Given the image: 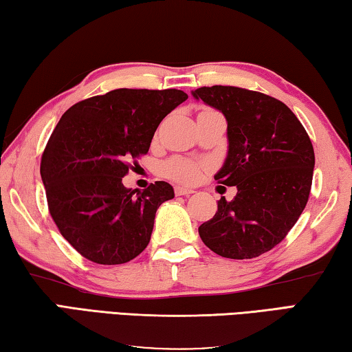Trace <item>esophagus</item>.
Here are the masks:
<instances>
[{
    "label": "esophagus",
    "instance_id": "1",
    "mask_svg": "<svg viewBox=\"0 0 352 352\" xmlns=\"http://www.w3.org/2000/svg\"><path fill=\"white\" fill-rule=\"evenodd\" d=\"M175 193H176V196H190L192 193H195L193 190H190V188H184V187H175Z\"/></svg>",
    "mask_w": 352,
    "mask_h": 352
}]
</instances>
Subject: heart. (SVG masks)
I'll return each mask as SVG.
<instances>
[{
  "label": "heart",
  "mask_w": 352,
  "mask_h": 352,
  "mask_svg": "<svg viewBox=\"0 0 352 352\" xmlns=\"http://www.w3.org/2000/svg\"><path fill=\"white\" fill-rule=\"evenodd\" d=\"M202 165L193 160L182 159V157H173L168 162L164 164V175L168 176L170 179H175L182 184H192L199 177Z\"/></svg>",
  "instance_id": "b5f03b06"
}]
</instances>
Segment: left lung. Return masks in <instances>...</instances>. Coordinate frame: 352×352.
Segmentation results:
<instances>
[{
    "instance_id": "left-lung-1",
    "label": "left lung",
    "mask_w": 352,
    "mask_h": 352,
    "mask_svg": "<svg viewBox=\"0 0 352 352\" xmlns=\"http://www.w3.org/2000/svg\"><path fill=\"white\" fill-rule=\"evenodd\" d=\"M192 94L226 117L229 151L214 181L238 190L230 202L218 201L199 236L224 258L260 256L286 238L305 210L316 165L312 142L297 116L263 92L214 85Z\"/></svg>"
}]
</instances>
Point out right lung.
Masks as SVG:
<instances>
[{"label":"right lung","instance_id":"add662e5","mask_svg":"<svg viewBox=\"0 0 352 352\" xmlns=\"http://www.w3.org/2000/svg\"><path fill=\"white\" fill-rule=\"evenodd\" d=\"M188 96L179 89H114L78 102L61 116L41 157L49 213L86 260L123 264L145 250L154 217L175 198L168 182L144 192L122 177L150 150L159 123Z\"/></svg>","mask_w":352,"mask_h":352}]
</instances>
